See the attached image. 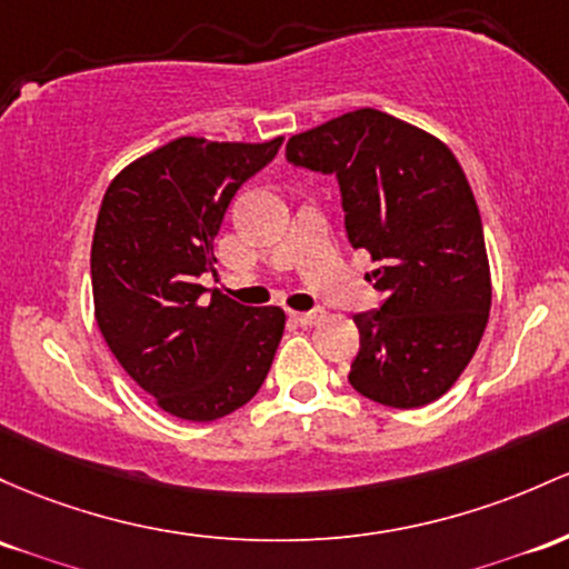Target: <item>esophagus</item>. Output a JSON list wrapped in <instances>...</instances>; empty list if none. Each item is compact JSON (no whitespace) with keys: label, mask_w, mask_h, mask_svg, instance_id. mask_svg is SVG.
Wrapping results in <instances>:
<instances>
[{"label":"esophagus","mask_w":569,"mask_h":569,"mask_svg":"<svg viewBox=\"0 0 569 569\" xmlns=\"http://www.w3.org/2000/svg\"><path fill=\"white\" fill-rule=\"evenodd\" d=\"M295 316L297 323H302V327H316V323H321L327 313L323 310H308V313H291Z\"/></svg>","instance_id":"esophagus-1"}]
</instances>
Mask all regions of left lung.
Listing matches in <instances>:
<instances>
[{
	"label": "left lung",
	"mask_w": 569,
	"mask_h": 569,
	"mask_svg": "<svg viewBox=\"0 0 569 569\" xmlns=\"http://www.w3.org/2000/svg\"><path fill=\"white\" fill-rule=\"evenodd\" d=\"M286 159L335 174L348 240L380 261L372 278L386 299L353 316L351 386L399 410L440 399L491 310L483 223L457 156L413 123L361 108L291 137Z\"/></svg>",
	"instance_id": "obj_1"
}]
</instances>
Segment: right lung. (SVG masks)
<instances>
[{"instance_id": "right-lung-1", "label": "right lung", "mask_w": 569, "mask_h": 569, "mask_svg": "<svg viewBox=\"0 0 569 569\" xmlns=\"http://www.w3.org/2000/svg\"><path fill=\"white\" fill-rule=\"evenodd\" d=\"M270 142L178 137L112 178L91 242L93 316L127 376L183 421H216L264 383L280 308L202 299L229 202L278 153Z\"/></svg>"}]
</instances>
